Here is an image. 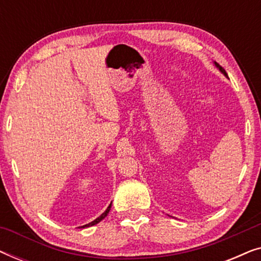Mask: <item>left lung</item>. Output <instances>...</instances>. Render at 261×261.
I'll return each mask as SVG.
<instances>
[{"instance_id": "1", "label": "left lung", "mask_w": 261, "mask_h": 261, "mask_svg": "<svg viewBox=\"0 0 261 261\" xmlns=\"http://www.w3.org/2000/svg\"><path fill=\"white\" fill-rule=\"evenodd\" d=\"M214 64H215V66L217 67V69H219V70L221 71V72H222V73L224 74V76H226V77H228V76H227V72H226V71H224V69H223V67H222V66H221V65H220V64H217L216 62H214Z\"/></svg>"}]
</instances>
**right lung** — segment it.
I'll return each mask as SVG.
<instances>
[{
  "instance_id": "add662e5",
  "label": "right lung",
  "mask_w": 261,
  "mask_h": 261,
  "mask_svg": "<svg viewBox=\"0 0 261 261\" xmlns=\"http://www.w3.org/2000/svg\"><path fill=\"white\" fill-rule=\"evenodd\" d=\"M110 208H112V204H110V205L108 206V208H107V210H106V212H105V213H103L101 216H98V217H97V219H96V220H94V221H92V222H90V223H88V224H85V226H82V228H85V227H91V226H95V224H97L98 222H101V221H102L103 219H105V217H106L107 215H108V213H109V210H110Z\"/></svg>"
}]
</instances>
